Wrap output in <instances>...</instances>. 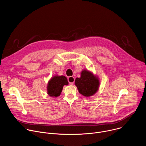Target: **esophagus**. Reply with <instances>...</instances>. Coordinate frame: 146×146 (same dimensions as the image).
<instances>
[{
	"label": "esophagus",
	"instance_id": "obj_1",
	"mask_svg": "<svg viewBox=\"0 0 146 146\" xmlns=\"http://www.w3.org/2000/svg\"><path fill=\"white\" fill-rule=\"evenodd\" d=\"M68 82H69V84H71V85H73L74 84V81H75V78L74 77H72V76H70L68 78Z\"/></svg>",
	"mask_w": 146,
	"mask_h": 146
}]
</instances>
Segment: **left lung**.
<instances>
[{
	"label": "left lung",
	"mask_w": 146,
	"mask_h": 146,
	"mask_svg": "<svg viewBox=\"0 0 146 146\" xmlns=\"http://www.w3.org/2000/svg\"><path fill=\"white\" fill-rule=\"evenodd\" d=\"M100 82L98 77L87 70L81 72V77L76 78L75 85L80 94L89 97L94 95L98 90Z\"/></svg>",
	"instance_id": "obj_1"
}]
</instances>
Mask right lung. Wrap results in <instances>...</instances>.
I'll use <instances>...</instances> for the list:
<instances>
[{
  "label": "right lung",
  "mask_w": 146,
  "mask_h": 146,
  "mask_svg": "<svg viewBox=\"0 0 146 146\" xmlns=\"http://www.w3.org/2000/svg\"><path fill=\"white\" fill-rule=\"evenodd\" d=\"M69 82L67 78L64 76H55L52 77L48 82L47 94L52 97H58L64 86L68 85Z\"/></svg>",
  "instance_id": "add662e5"
}]
</instances>
